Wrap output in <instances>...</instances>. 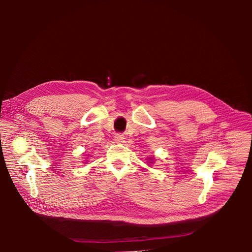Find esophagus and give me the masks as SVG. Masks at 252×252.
I'll return each instance as SVG.
<instances>
[{
    "instance_id": "esophagus-1",
    "label": "esophagus",
    "mask_w": 252,
    "mask_h": 252,
    "mask_svg": "<svg viewBox=\"0 0 252 252\" xmlns=\"http://www.w3.org/2000/svg\"><path fill=\"white\" fill-rule=\"evenodd\" d=\"M125 140H126V137L123 136L122 134H116L115 135V141L117 143H123V142H125Z\"/></svg>"
}]
</instances>
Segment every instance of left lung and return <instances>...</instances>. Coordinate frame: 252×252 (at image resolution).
I'll use <instances>...</instances> for the list:
<instances>
[{"instance_id":"1","label":"left lung","mask_w":252,"mask_h":252,"mask_svg":"<svg viewBox=\"0 0 252 252\" xmlns=\"http://www.w3.org/2000/svg\"><path fill=\"white\" fill-rule=\"evenodd\" d=\"M147 160H148L147 162H149V163H151V164L155 162V158H154V157H149V158H147Z\"/></svg>"}]
</instances>
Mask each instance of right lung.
I'll list each match as a JSON object with an SVG mask.
<instances>
[{
    "label": "right lung",
    "mask_w": 252,
    "mask_h": 252,
    "mask_svg": "<svg viewBox=\"0 0 252 252\" xmlns=\"http://www.w3.org/2000/svg\"><path fill=\"white\" fill-rule=\"evenodd\" d=\"M85 162H88V160H85Z\"/></svg>",
    "instance_id": "obj_1"
}]
</instances>
